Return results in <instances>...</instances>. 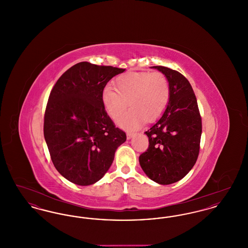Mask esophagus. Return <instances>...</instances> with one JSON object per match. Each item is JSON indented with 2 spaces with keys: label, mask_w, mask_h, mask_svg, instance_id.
Here are the masks:
<instances>
[{
  "label": "esophagus",
  "mask_w": 248,
  "mask_h": 248,
  "mask_svg": "<svg viewBox=\"0 0 248 248\" xmlns=\"http://www.w3.org/2000/svg\"><path fill=\"white\" fill-rule=\"evenodd\" d=\"M133 136H134V133H131V132H127V133H126V138H127V140H131V139L133 138Z\"/></svg>",
  "instance_id": "obj_1"
}]
</instances>
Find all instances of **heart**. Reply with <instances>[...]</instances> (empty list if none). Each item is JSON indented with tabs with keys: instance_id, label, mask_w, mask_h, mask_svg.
Instances as JSON below:
<instances>
[{
	"instance_id": "b5f03b06",
	"label": "heart",
	"mask_w": 248,
	"mask_h": 248,
	"mask_svg": "<svg viewBox=\"0 0 248 248\" xmlns=\"http://www.w3.org/2000/svg\"><path fill=\"white\" fill-rule=\"evenodd\" d=\"M115 89L106 86L102 102L107 112L117 119L130 102L131 108L117 121L126 130L138 129L144 121L154 122L160 117L168 104L170 87L162 72L129 71L116 78Z\"/></svg>"
}]
</instances>
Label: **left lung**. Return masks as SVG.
<instances>
[{"label":"left lung","instance_id":"obj_1","mask_svg":"<svg viewBox=\"0 0 248 248\" xmlns=\"http://www.w3.org/2000/svg\"><path fill=\"white\" fill-rule=\"evenodd\" d=\"M165 74L170 87L169 101L162 116L145 132L147 152L140 156L144 173L161 185L175 183L195 165L200 150L202 120L189 81L178 71L151 67Z\"/></svg>","mask_w":248,"mask_h":248}]
</instances>
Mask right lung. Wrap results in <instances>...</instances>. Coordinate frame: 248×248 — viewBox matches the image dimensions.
<instances>
[{
	"label": "right lung",
	"mask_w": 248,
	"mask_h": 248,
	"mask_svg": "<svg viewBox=\"0 0 248 248\" xmlns=\"http://www.w3.org/2000/svg\"><path fill=\"white\" fill-rule=\"evenodd\" d=\"M124 71L80 62L61 75L50 93L45 140L59 174L76 185H92L104 177L126 140L102 102L108 82Z\"/></svg>",
	"instance_id": "right-lung-1"
}]
</instances>
